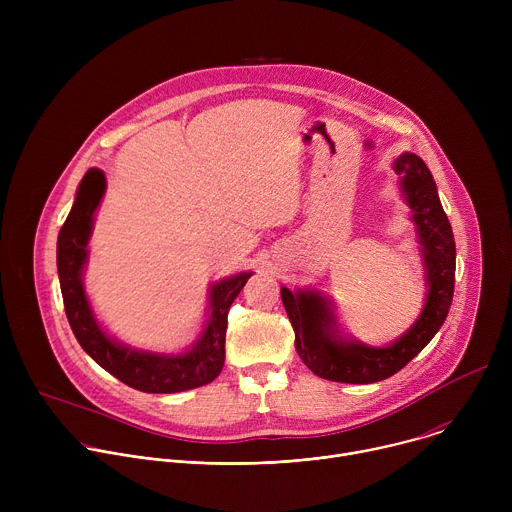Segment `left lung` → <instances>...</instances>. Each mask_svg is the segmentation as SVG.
Returning <instances> with one entry per match:
<instances>
[{
  "label": "left lung",
  "mask_w": 512,
  "mask_h": 512,
  "mask_svg": "<svg viewBox=\"0 0 512 512\" xmlns=\"http://www.w3.org/2000/svg\"><path fill=\"white\" fill-rule=\"evenodd\" d=\"M393 168L401 176L403 192L413 210L427 269L429 291L419 320L391 346L371 348L338 336L334 316L322 296L314 291L291 294L287 287H281V300L296 332V350L314 375L328 381L369 385L393 377L429 344L452 306L456 241L435 182L415 154H403Z\"/></svg>",
  "instance_id": "left-lung-1"
}]
</instances>
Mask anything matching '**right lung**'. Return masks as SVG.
<instances>
[{"instance_id": "obj_1", "label": "right lung", "mask_w": 512, "mask_h": 512, "mask_svg": "<svg viewBox=\"0 0 512 512\" xmlns=\"http://www.w3.org/2000/svg\"><path fill=\"white\" fill-rule=\"evenodd\" d=\"M105 192V174L89 170L79 186L77 200L58 233L56 265L64 312L83 350L121 383L143 393H180L212 383L225 364V336L229 308L251 273H239L216 283L210 291V316L200 340L184 354L137 352L113 342L97 324L87 302L81 273L87 261V243L93 214Z\"/></svg>"}]
</instances>
